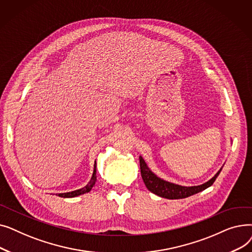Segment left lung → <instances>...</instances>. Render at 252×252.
Segmentation results:
<instances>
[{
  "label": "left lung",
  "mask_w": 252,
  "mask_h": 252,
  "mask_svg": "<svg viewBox=\"0 0 252 252\" xmlns=\"http://www.w3.org/2000/svg\"><path fill=\"white\" fill-rule=\"evenodd\" d=\"M140 168H141L142 179L145 185H146L147 189L151 193L162 198H166V199H183V198H187L189 196L199 193L207 189L208 187H210L211 185L215 183L218 176L220 175L222 166L220 168L218 173L207 182L201 185H198V186H189V187L181 186V185L170 183L159 177H157L149 168L147 163L145 162L142 156H140Z\"/></svg>",
  "instance_id": "left-lung-1"
}]
</instances>
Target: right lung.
I'll list each match as a JSON object with an SVG mask.
<instances>
[{
    "mask_svg": "<svg viewBox=\"0 0 252 252\" xmlns=\"http://www.w3.org/2000/svg\"><path fill=\"white\" fill-rule=\"evenodd\" d=\"M96 180H97V176H96V161H95V164H94V171H93L92 178H91L90 182L86 185V186H85L84 188L75 190V191H71V192H67V193H62V194H59V196H60V197H63V198H72V197H76V196H79V195H83V194L89 193V192L92 190V188L95 186Z\"/></svg>",
    "mask_w": 252,
    "mask_h": 252,
    "instance_id": "1",
    "label": "right lung"
}]
</instances>
